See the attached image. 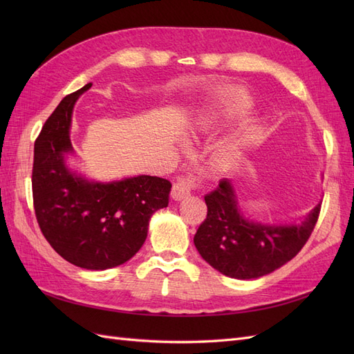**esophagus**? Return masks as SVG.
<instances>
[{
  "instance_id": "obj_1",
  "label": "esophagus",
  "mask_w": 354,
  "mask_h": 354,
  "mask_svg": "<svg viewBox=\"0 0 354 354\" xmlns=\"http://www.w3.org/2000/svg\"><path fill=\"white\" fill-rule=\"evenodd\" d=\"M198 187H199V181L195 177H180L173 185L171 196H173L174 201L186 199L192 192Z\"/></svg>"
}]
</instances>
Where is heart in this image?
<instances>
[{"instance_id":"b5f03b06","label":"heart","mask_w":354,"mask_h":354,"mask_svg":"<svg viewBox=\"0 0 354 354\" xmlns=\"http://www.w3.org/2000/svg\"><path fill=\"white\" fill-rule=\"evenodd\" d=\"M254 106L252 99L250 97V94L238 90V88H232L229 90L224 97L221 99L220 104L217 106H208V108L202 109L198 112L195 116V130L196 131H208L211 128L217 127L224 122H230L234 120H241V118L248 116L251 109ZM252 136H250L249 134ZM254 133H248V136L245 137V142H248L252 137ZM233 162V155L229 152L221 153L218 158H216V165L220 169H226L232 165Z\"/></svg>"}]
</instances>
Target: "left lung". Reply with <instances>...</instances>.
<instances>
[{"label": "left lung", "instance_id": "obj_1", "mask_svg": "<svg viewBox=\"0 0 354 354\" xmlns=\"http://www.w3.org/2000/svg\"><path fill=\"white\" fill-rule=\"evenodd\" d=\"M207 218L194 242L214 269L234 279H257L279 269L301 251L312 234L320 203L299 224H263L246 218L230 180L205 196Z\"/></svg>", "mask_w": 354, "mask_h": 354}]
</instances>
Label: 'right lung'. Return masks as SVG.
Masks as SVG:
<instances>
[{"label": "right lung", "instance_id": "right-lung-1", "mask_svg": "<svg viewBox=\"0 0 354 354\" xmlns=\"http://www.w3.org/2000/svg\"><path fill=\"white\" fill-rule=\"evenodd\" d=\"M91 82L63 99L35 140L32 195L39 229L60 257L87 270L128 261L146 241L153 212L168 207L171 183L137 176L100 183L73 173L69 130L75 102Z\"/></svg>", "mask_w": 354, "mask_h": 354}]
</instances>
